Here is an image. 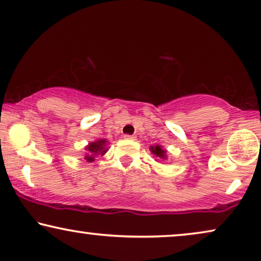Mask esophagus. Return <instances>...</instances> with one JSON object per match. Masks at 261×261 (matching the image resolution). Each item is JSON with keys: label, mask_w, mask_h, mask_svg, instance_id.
<instances>
[{"label": "esophagus", "mask_w": 261, "mask_h": 261, "mask_svg": "<svg viewBox=\"0 0 261 261\" xmlns=\"http://www.w3.org/2000/svg\"><path fill=\"white\" fill-rule=\"evenodd\" d=\"M124 138H125V139H131V141H135V139H136V136H134V135H125V136H124Z\"/></svg>", "instance_id": "esophagus-1"}]
</instances>
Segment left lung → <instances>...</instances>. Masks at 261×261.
I'll return each mask as SVG.
<instances>
[{
    "label": "left lung",
    "mask_w": 261,
    "mask_h": 261,
    "mask_svg": "<svg viewBox=\"0 0 261 261\" xmlns=\"http://www.w3.org/2000/svg\"><path fill=\"white\" fill-rule=\"evenodd\" d=\"M149 149H150V151H151L152 155L156 157L155 161H163V160L168 159V151L163 148L162 145H160V144L151 145Z\"/></svg>",
    "instance_id": "left-lung-1"
}]
</instances>
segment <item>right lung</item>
<instances>
[{
    "mask_svg": "<svg viewBox=\"0 0 261 261\" xmlns=\"http://www.w3.org/2000/svg\"><path fill=\"white\" fill-rule=\"evenodd\" d=\"M108 141L106 139H97V141L91 142L85 146L86 153L85 159L87 162H93L97 156H104L106 151H108Z\"/></svg>",
    "mask_w": 261,
    "mask_h": 261,
    "instance_id": "obj_1",
    "label": "right lung"
}]
</instances>
